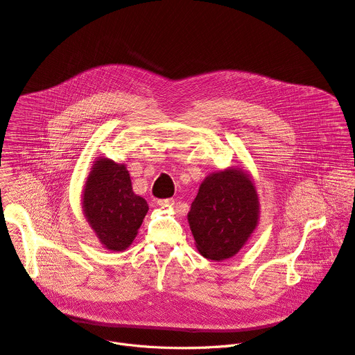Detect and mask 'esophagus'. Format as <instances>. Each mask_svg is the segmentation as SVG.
Segmentation results:
<instances>
[{
  "instance_id": "1",
  "label": "esophagus",
  "mask_w": 355,
  "mask_h": 355,
  "mask_svg": "<svg viewBox=\"0 0 355 355\" xmlns=\"http://www.w3.org/2000/svg\"><path fill=\"white\" fill-rule=\"evenodd\" d=\"M157 204H159V207H171V205H174V199H159L157 200Z\"/></svg>"
}]
</instances>
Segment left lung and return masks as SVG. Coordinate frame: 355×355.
<instances>
[{"label":"left lung","instance_id":"left-lung-1","mask_svg":"<svg viewBox=\"0 0 355 355\" xmlns=\"http://www.w3.org/2000/svg\"><path fill=\"white\" fill-rule=\"evenodd\" d=\"M257 220L256 187L245 173L234 168L215 173L202 182L188 214L198 251L214 261L237 254Z\"/></svg>","mask_w":355,"mask_h":355}]
</instances>
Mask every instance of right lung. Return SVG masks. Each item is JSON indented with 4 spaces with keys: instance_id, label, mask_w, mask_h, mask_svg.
I'll use <instances>...</instances> for the list:
<instances>
[{
    "instance_id": "1",
    "label": "right lung",
    "mask_w": 355,
    "mask_h": 355,
    "mask_svg": "<svg viewBox=\"0 0 355 355\" xmlns=\"http://www.w3.org/2000/svg\"><path fill=\"white\" fill-rule=\"evenodd\" d=\"M83 208L99 241L112 251L132 244L148 211L146 199L133 192L126 167L110 159L95 162L85 182Z\"/></svg>"
}]
</instances>
